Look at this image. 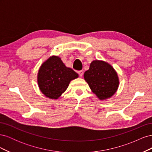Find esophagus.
Wrapping results in <instances>:
<instances>
[{
  "label": "esophagus",
  "instance_id": "obj_1",
  "mask_svg": "<svg viewBox=\"0 0 152 152\" xmlns=\"http://www.w3.org/2000/svg\"><path fill=\"white\" fill-rule=\"evenodd\" d=\"M78 73H79V75H80V77H82V75H83V73H84V72H83V71H82V70H80V71H79V72H78Z\"/></svg>",
  "mask_w": 152,
  "mask_h": 152
}]
</instances>
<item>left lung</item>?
I'll list each match as a JSON object with an SVG mask.
<instances>
[{
    "instance_id": "obj_1",
    "label": "left lung",
    "mask_w": 152,
    "mask_h": 152,
    "mask_svg": "<svg viewBox=\"0 0 152 152\" xmlns=\"http://www.w3.org/2000/svg\"><path fill=\"white\" fill-rule=\"evenodd\" d=\"M85 80L92 92L100 100L111 98L116 93L119 86L117 73L107 62L94 60L88 70L84 74Z\"/></svg>"
}]
</instances>
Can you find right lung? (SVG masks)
<instances>
[{
    "instance_id": "right-lung-1",
    "label": "right lung",
    "mask_w": 152,
    "mask_h": 152,
    "mask_svg": "<svg viewBox=\"0 0 152 152\" xmlns=\"http://www.w3.org/2000/svg\"><path fill=\"white\" fill-rule=\"evenodd\" d=\"M79 77L72 68L66 67L58 56H50L40 66L37 75L39 89L47 98L58 99L70 82Z\"/></svg>"
}]
</instances>
